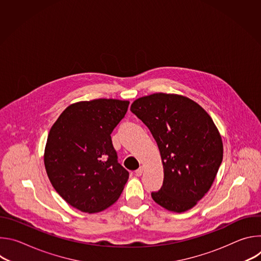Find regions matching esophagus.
<instances>
[{"label": "esophagus", "instance_id": "obj_1", "mask_svg": "<svg viewBox=\"0 0 261 261\" xmlns=\"http://www.w3.org/2000/svg\"><path fill=\"white\" fill-rule=\"evenodd\" d=\"M142 172H143V168H142V167H139L138 169L135 170V174H136L137 176H140V175L142 174Z\"/></svg>", "mask_w": 261, "mask_h": 261}]
</instances>
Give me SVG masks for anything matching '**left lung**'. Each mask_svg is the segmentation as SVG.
<instances>
[{
    "instance_id": "8db88e82",
    "label": "left lung",
    "mask_w": 261,
    "mask_h": 261,
    "mask_svg": "<svg viewBox=\"0 0 261 261\" xmlns=\"http://www.w3.org/2000/svg\"><path fill=\"white\" fill-rule=\"evenodd\" d=\"M130 110L150 129L163 163V185L152 198L171 212L192 208L212 187L223 159L212 118L193 100L164 93L135 100Z\"/></svg>"
}]
</instances>
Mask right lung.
I'll return each mask as SVG.
<instances>
[{"label":"right lung","mask_w":261,"mask_h":261,"mask_svg":"<svg viewBox=\"0 0 261 261\" xmlns=\"http://www.w3.org/2000/svg\"><path fill=\"white\" fill-rule=\"evenodd\" d=\"M129 101L96 99L68 106L53 125L44 165L55 190L85 213L101 212L123 192L129 172L118 162L111 132Z\"/></svg>","instance_id":"obj_1"}]
</instances>
